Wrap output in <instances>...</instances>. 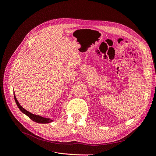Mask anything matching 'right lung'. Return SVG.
I'll return each mask as SVG.
<instances>
[{"label": "right lung", "instance_id": "obj_1", "mask_svg": "<svg viewBox=\"0 0 156 156\" xmlns=\"http://www.w3.org/2000/svg\"><path fill=\"white\" fill-rule=\"evenodd\" d=\"M14 94V99H15V101H16V103L18 108H20V111L23 113H24V114L26 115L27 116H29L32 120L37 122V123H40V124H48V123H50V122H52L53 121V119H49V118H44V117L41 116L40 115H36L34 114H32V113L25 109V108L20 104V103H19V101H17V98L15 96V94Z\"/></svg>", "mask_w": 156, "mask_h": 156}]
</instances>
